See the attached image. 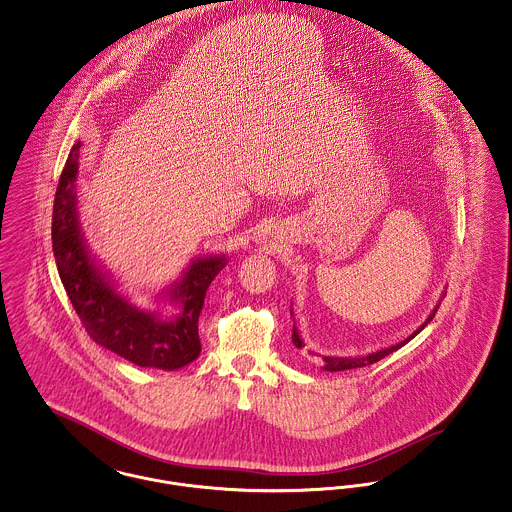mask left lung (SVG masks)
<instances>
[{
	"label": "left lung",
	"mask_w": 512,
	"mask_h": 512,
	"mask_svg": "<svg viewBox=\"0 0 512 512\" xmlns=\"http://www.w3.org/2000/svg\"><path fill=\"white\" fill-rule=\"evenodd\" d=\"M437 307H439V303L435 305V309H433V313L425 319V323L418 327L416 331L412 332L408 338H404L402 342H398V344H394V346H389V348H385V350H379V352H373V354H367V356H361V358H332V356H323V361H325V365H323V369L325 371H344V369H356V367H365V365H371V363H375V361L383 360L385 356H389L392 352H396L398 348H402L404 344H408L416 334H420L423 331V327L435 317V313H437ZM292 342H294V346L301 350L305 344H303V340H301L300 334H298V329H296V325H294V332H292Z\"/></svg>",
	"instance_id": "1"
}]
</instances>
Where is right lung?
<instances>
[{
  "label": "right lung",
  "instance_id": "1",
  "mask_svg": "<svg viewBox=\"0 0 512 512\" xmlns=\"http://www.w3.org/2000/svg\"><path fill=\"white\" fill-rule=\"evenodd\" d=\"M77 141L65 160L56 189L52 216V247L63 288L85 331L106 350L139 367L174 371L199 358V315L214 276L228 263L224 255L191 261L187 271L166 292L178 313L162 317L143 311L121 296L110 276L92 257L77 216L75 181L79 174Z\"/></svg>",
  "mask_w": 512,
  "mask_h": 512
}]
</instances>
